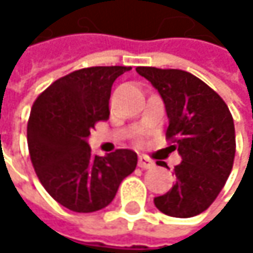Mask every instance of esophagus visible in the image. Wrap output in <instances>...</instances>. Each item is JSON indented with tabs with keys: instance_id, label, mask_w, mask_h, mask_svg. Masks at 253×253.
<instances>
[{
	"instance_id": "esophagus-1",
	"label": "esophagus",
	"mask_w": 253,
	"mask_h": 253,
	"mask_svg": "<svg viewBox=\"0 0 253 253\" xmlns=\"http://www.w3.org/2000/svg\"><path fill=\"white\" fill-rule=\"evenodd\" d=\"M138 165L141 169H152V167H155V162L150 159V158H147V156H139V159H138Z\"/></svg>"
}]
</instances>
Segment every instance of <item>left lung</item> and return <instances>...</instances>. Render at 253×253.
Wrapping results in <instances>:
<instances>
[{
	"mask_svg": "<svg viewBox=\"0 0 253 253\" xmlns=\"http://www.w3.org/2000/svg\"><path fill=\"white\" fill-rule=\"evenodd\" d=\"M136 73L162 97L169 149L182 158L174 167V185L155 197V207L171 217H194L210 208L231 174L235 156L232 115L223 98L191 73L153 66H138ZM158 165L167 167L165 162Z\"/></svg>",
	"mask_w": 253,
	"mask_h": 253,
	"instance_id": "left-lung-1",
	"label": "left lung"
}]
</instances>
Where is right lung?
Wrapping results in <instances>:
<instances>
[{"label":"right lung","instance_id":"1","mask_svg":"<svg viewBox=\"0 0 253 253\" xmlns=\"http://www.w3.org/2000/svg\"><path fill=\"white\" fill-rule=\"evenodd\" d=\"M130 66H91L60 77L36 98L27 126L35 171L62 207L94 212L114 200L138 156L118 149L94 156L88 136L97 121L109 118L112 84Z\"/></svg>","mask_w":253,"mask_h":253}]
</instances>
